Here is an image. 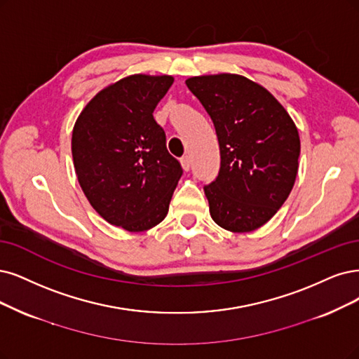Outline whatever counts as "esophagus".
I'll use <instances>...</instances> for the list:
<instances>
[{
  "instance_id": "1",
  "label": "esophagus",
  "mask_w": 359,
  "mask_h": 359,
  "mask_svg": "<svg viewBox=\"0 0 359 359\" xmlns=\"http://www.w3.org/2000/svg\"><path fill=\"white\" fill-rule=\"evenodd\" d=\"M180 163H182L183 170H184V171H188V170L191 168V156H189V155H184V156H182Z\"/></svg>"
}]
</instances>
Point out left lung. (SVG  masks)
Segmentation results:
<instances>
[{"instance_id": "obj_1", "label": "left lung", "mask_w": 359, "mask_h": 359, "mask_svg": "<svg viewBox=\"0 0 359 359\" xmlns=\"http://www.w3.org/2000/svg\"><path fill=\"white\" fill-rule=\"evenodd\" d=\"M187 86L210 115L219 140V175L204 187L211 217L231 232L263 226L294 187L296 124L266 88L245 76H192Z\"/></svg>"}]
</instances>
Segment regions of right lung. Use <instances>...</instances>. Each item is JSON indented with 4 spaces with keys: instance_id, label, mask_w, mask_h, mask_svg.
<instances>
[{
    "instance_id": "obj_1",
    "label": "right lung",
    "mask_w": 359,
    "mask_h": 359,
    "mask_svg": "<svg viewBox=\"0 0 359 359\" xmlns=\"http://www.w3.org/2000/svg\"><path fill=\"white\" fill-rule=\"evenodd\" d=\"M172 81L142 74L119 79L87 103L74 126L79 187L106 222L128 232L164 220L183 172L152 115Z\"/></svg>"
}]
</instances>
